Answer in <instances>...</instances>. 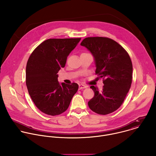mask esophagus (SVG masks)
I'll use <instances>...</instances> for the list:
<instances>
[{
    "label": "esophagus",
    "instance_id": "1",
    "mask_svg": "<svg viewBox=\"0 0 156 156\" xmlns=\"http://www.w3.org/2000/svg\"><path fill=\"white\" fill-rule=\"evenodd\" d=\"M86 87H87V86H86V85H84L82 84H79V90H82V89L86 88Z\"/></svg>",
    "mask_w": 156,
    "mask_h": 156
}]
</instances>
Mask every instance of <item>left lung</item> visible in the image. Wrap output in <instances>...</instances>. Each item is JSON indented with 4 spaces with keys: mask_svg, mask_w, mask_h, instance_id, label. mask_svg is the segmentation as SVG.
<instances>
[{
    "mask_svg": "<svg viewBox=\"0 0 156 156\" xmlns=\"http://www.w3.org/2000/svg\"><path fill=\"white\" fill-rule=\"evenodd\" d=\"M80 45L92 54L96 74L103 78L101 91L91 86L94 97L88 102L93 112L107 115L117 110L123 102L132 82L133 65L127 52L113 39L104 37H89Z\"/></svg>",
    "mask_w": 156,
    "mask_h": 156,
    "instance_id": "left-lung-1",
    "label": "left lung"
}]
</instances>
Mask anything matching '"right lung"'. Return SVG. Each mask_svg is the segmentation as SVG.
Listing matches in <instances>:
<instances>
[{
	"label": "right lung",
	"mask_w": 156,
	"mask_h": 156,
	"mask_svg": "<svg viewBox=\"0 0 156 156\" xmlns=\"http://www.w3.org/2000/svg\"><path fill=\"white\" fill-rule=\"evenodd\" d=\"M81 38L49 39L32 52L26 68L29 94L42 112L54 116L68 108L78 84L60 83L57 73L63 68L67 57Z\"/></svg>",
	"instance_id": "obj_1"
}]
</instances>
